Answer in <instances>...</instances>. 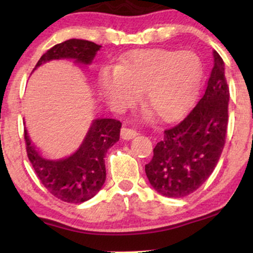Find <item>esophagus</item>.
I'll list each match as a JSON object with an SVG mask.
<instances>
[{
  "label": "esophagus",
  "mask_w": 253,
  "mask_h": 253,
  "mask_svg": "<svg viewBox=\"0 0 253 253\" xmlns=\"http://www.w3.org/2000/svg\"><path fill=\"white\" fill-rule=\"evenodd\" d=\"M136 135H138V132L135 129L128 128V127L121 128V138L125 139V140H129V139H133Z\"/></svg>",
  "instance_id": "obj_1"
}]
</instances>
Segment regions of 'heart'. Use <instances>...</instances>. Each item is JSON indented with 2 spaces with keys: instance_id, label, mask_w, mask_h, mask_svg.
Listing matches in <instances>:
<instances>
[{
  "instance_id": "heart-1",
  "label": "heart",
  "mask_w": 253,
  "mask_h": 253,
  "mask_svg": "<svg viewBox=\"0 0 253 253\" xmlns=\"http://www.w3.org/2000/svg\"><path fill=\"white\" fill-rule=\"evenodd\" d=\"M201 63L193 52L153 48L135 51L118 69L100 76L103 94L113 104L126 106L143 92V101L162 120L181 117L193 100Z\"/></svg>"
}]
</instances>
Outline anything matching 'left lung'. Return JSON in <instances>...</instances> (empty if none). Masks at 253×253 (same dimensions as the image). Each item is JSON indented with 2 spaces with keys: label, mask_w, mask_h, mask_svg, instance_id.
Listing matches in <instances>:
<instances>
[{
  "label": "left lung",
  "mask_w": 253,
  "mask_h": 253,
  "mask_svg": "<svg viewBox=\"0 0 253 253\" xmlns=\"http://www.w3.org/2000/svg\"><path fill=\"white\" fill-rule=\"evenodd\" d=\"M206 89L189 114L164 130L145 165L149 182L162 195L184 197L194 193L215 169L225 146L229 89L225 64L216 51Z\"/></svg>",
  "instance_id": "8db88e82"
}]
</instances>
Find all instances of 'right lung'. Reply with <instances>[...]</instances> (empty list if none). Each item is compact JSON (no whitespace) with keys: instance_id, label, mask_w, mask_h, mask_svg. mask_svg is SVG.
<instances>
[{"instance_id":"obj_1","label":"right lung","mask_w":253,"mask_h":253,"mask_svg":"<svg viewBox=\"0 0 253 253\" xmlns=\"http://www.w3.org/2000/svg\"><path fill=\"white\" fill-rule=\"evenodd\" d=\"M101 45L82 39L57 43L38 60L36 70L52 59H75L88 65ZM121 123L115 119L92 121L85 139L74 155L59 161H50L40 155L25 129L26 151L37 176L43 187L57 199L69 203H82L94 197L106 181L104 157L120 138Z\"/></svg>"}]
</instances>
